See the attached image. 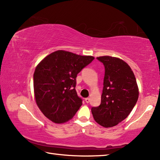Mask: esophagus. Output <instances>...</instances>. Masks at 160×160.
Returning <instances> with one entry per match:
<instances>
[{
	"label": "esophagus",
	"mask_w": 160,
	"mask_h": 160,
	"mask_svg": "<svg viewBox=\"0 0 160 160\" xmlns=\"http://www.w3.org/2000/svg\"><path fill=\"white\" fill-rule=\"evenodd\" d=\"M85 101L86 102V103H89V102H90V99L88 98H88H85Z\"/></svg>",
	"instance_id": "1"
}]
</instances>
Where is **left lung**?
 Here are the masks:
<instances>
[{
    "label": "left lung",
    "instance_id": "8db88e82",
    "mask_svg": "<svg viewBox=\"0 0 160 160\" xmlns=\"http://www.w3.org/2000/svg\"><path fill=\"white\" fill-rule=\"evenodd\" d=\"M97 58L104 66V87L101 104L91 111L97 123L109 128L131 112L138 99V88L133 72L125 61L108 56Z\"/></svg>",
    "mask_w": 160,
    "mask_h": 160
}]
</instances>
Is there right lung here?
<instances>
[{"label":"right lung","instance_id":"obj_1","mask_svg":"<svg viewBox=\"0 0 160 160\" xmlns=\"http://www.w3.org/2000/svg\"><path fill=\"white\" fill-rule=\"evenodd\" d=\"M94 59L58 50L38 64L33 77L34 96L46 117L56 123L73 117L82 104L75 90L77 75Z\"/></svg>","mask_w":160,"mask_h":160}]
</instances>
